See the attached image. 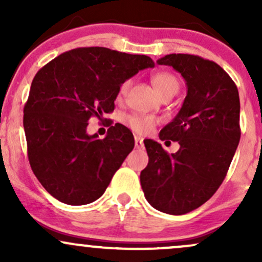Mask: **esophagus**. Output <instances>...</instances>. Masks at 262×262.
Returning a JSON list of instances; mask_svg holds the SVG:
<instances>
[{
    "label": "esophagus",
    "instance_id": "esophagus-1",
    "mask_svg": "<svg viewBox=\"0 0 262 262\" xmlns=\"http://www.w3.org/2000/svg\"><path fill=\"white\" fill-rule=\"evenodd\" d=\"M134 143H135V148L140 149L143 148V139L140 137H135L134 138Z\"/></svg>",
    "mask_w": 262,
    "mask_h": 262
}]
</instances>
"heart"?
<instances>
[{"mask_svg":"<svg viewBox=\"0 0 262 262\" xmlns=\"http://www.w3.org/2000/svg\"><path fill=\"white\" fill-rule=\"evenodd\" d=\"M152 85L155 90L159 92V95L164 96L165 93L172 92L179 90V80L173 76L172 74L166 73V71H160L156 73L152 76ZM129 87H130V80L123 81L122 85L119 86L118 90V97H123L125 93L128 92ZM156 119L151 116H144V114H132L125 118V124L128 125L132 130H134L138 134H146L154 128Z\"/></svg>","mask_w":262,"mask_h":262,"instance_id":"b5f03b06","label":"heart"}]
</instances>
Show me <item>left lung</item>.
I'll list each match as a JSON object with an SVG mask.
<instances>
[{
  "instance_id": "obj_1",
  "label": "left lung",
  "mask_w": 262,
  "mask_h": 262,
  "mask_svg": "<svg viewBox=\"0 0 262 262\" xmlns=\"http://www.w3.org/2000/svg\"><path fill=\"white\" fill-rule=\"evenodd\" d=\"M158 64L172 66L187 85L181 110L159 135L180 149L167 154L144 140L149 162L140 183L155 209L181 215L206 203L227 176L240 140L239 92L221 66L201 56L170 54Z\"/></svg>"
}]
</instances>
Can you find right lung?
<instances>
[{"mask_svg":"<svg viewBox=\"0 0 262 262\" xmlns=\"http://www.w3.org/2000/svg\"><path fill=\"white\" fill-rule=\"evenodd\" d=\"M154 65L146 55L90 47L69 50L38 71L23 127L33 172L54 198L82 206L104 193L134 137L116 123L98 139L87 134L89 119L113 112L123 81Z\"/></svg>","mask_w":262,"mask_h":262,"instance_id":"obj_1","label":"right lung"}]
</instances>
